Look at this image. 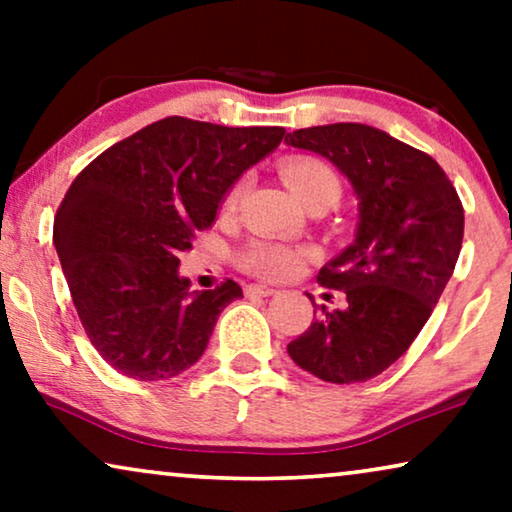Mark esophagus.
Masks as SVG:
<instances>
[{
  "mask_svg": "<svg viewBox=\"0 0 512 512\" xmlns=\"http://www.w3.org/2000/svg\"><path fill=\"white\" fill-rule=\"evenodd\" d=\"M247 293H249V296H275L277 289H275V286H268V284H249Z\"/></svg>",
  "mask_w": 512,
  "mask_h": 512,
  "instance_id": "esophagus-1",
  "label": "esophagus"
}]
</instances>
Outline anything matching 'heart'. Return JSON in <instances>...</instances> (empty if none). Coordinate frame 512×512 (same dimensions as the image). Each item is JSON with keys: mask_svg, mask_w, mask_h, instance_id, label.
Masks as SVG:
<instances>
[{"mask_svg": "<svg viewBox=\"0 0 512 512\" xmlns=\"http://www.w3.org/2000/svg\"><path fill=\"white\" fill-rule=\"evenodd\" d=\"M282 177L286 186L291 188V193L303 202L317 198V195H333L340 198L342 184L340 177L335 174L331 165H326L324 160L317 158H291L282 165ZM244 191V181L230 188L226 205L233 207L240 200ZM312 254L310 249L293 247L286 242L275 240H254L242 249L240 265L244 270H249L251 275H258L263 279H286L296 272L303 270V265L310 261Z\"/></svg>", "mask_w": 512, "mask_h": 512, "instance_id": "heart-1", "label": "heart"}]
</instances>
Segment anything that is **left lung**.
<instances>
[{
  "mask_svg": "<svg viewBox=\"0 0 512 512\" xmlns=\"http://www.w3.org/2000/svg\"><path fill=\"white\" fill-rule=\"evenodd\" d=\"M286 144L331 160L359 198L354 242L317 275L347 305L321 307L286 352L324 382L373 380L408 352L450 282L464 207L429 153L370 125H314L289 132Z\"/></svg>",
  "mask_w": 512,
  "mask_h": 512,
  "instance_id": "obj_1",
  "label": "left lung"
}]
</instances>
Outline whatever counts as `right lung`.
<instances>
[{"label":"right lung","mask_w":512,"mask_h":512,"mask_svg":"<svg viewBox=\"0 0 512 512\" xmlns=\"http://www.w3.org/2000/svg\"><path fill=\"white\" fill-rule=\"evenodd\" d=\"M284 132L167 116L109 146L72 181L53 244L88 340L118 373L170 380L205 352L223 307L242 289L226 279L188 291L179 254Z\"/></svg>","instance_id":"obj_1"}]
</instances>
